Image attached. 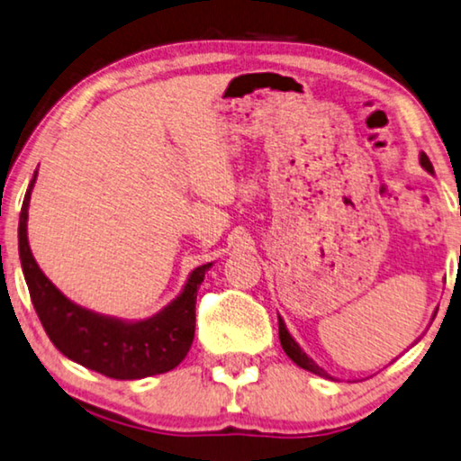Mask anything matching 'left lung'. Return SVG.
Instances as JSON below:
<instances>
[{
    "mask_svg": "<svg viewBox=\"0 0 461 461\" xmlns=\"http://www.w3.org/2000/svg\"><path fill=\"white\" fill-rule=\"evenodd\" d=\"M421 167L428 170V173H434V167H431V162H429V158L425 156V153H421ZM277 327H280V344H282V348H284V352H286L288 357H291V359L297 363L299 367H303V369H310V372H314V374H318V376H327V372L322 367H318L314 361L310 359L308 355H305L303 350L299 348V344L294 342V339L291 338V333H288V329H286V325H284V321L280 316H277Z\"/></svg>",
    "mask_w": 461,
    "mask_h": 461,
    "instance_id": "left-lung-1",
    "label": "left lung"
}]
</instances>
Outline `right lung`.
<instances>
[{
    "mask_svg": "<svg viewBox=\"0 0 461 461\" xmlns=\"http://www.w3.org/2000/svg\"><path fill=\"white\" fill-rule=\"evenodd\" d=\"M33 181L36 173L21 207L19 257L33 310L55 348L68 359L117 380L145 378L177 367L194 339L196 293L212 263L196 267L184 293L147 321L123 322L74 305L40 271L27 243V207Z\"/></svg>",
    "mask_w": 461,
    "mask_h": 461,
    "instance_id": "right-lung-1",
    "label": "right lung"
}]
</instances>
